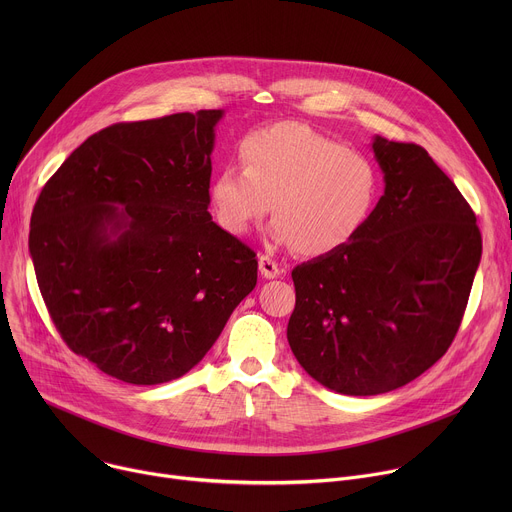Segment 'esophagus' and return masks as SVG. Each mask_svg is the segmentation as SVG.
<instances>
[{"label": "esophagus", "instance_id": "34e87169", "mask_svg": "<svg viewBox=\"0 0 512 512\" xmlns=\"http://www.w3.org/2000/svg\"><path fill=\"white\" fill-rule=\"evenodd\" d=\"M259 271H261V275L265 279H275V277H279L283 273L281 267L271 257H267V255L259 257Z\"/></svg>", "mask_w": 512, "mask_h": 512}]
</instances>
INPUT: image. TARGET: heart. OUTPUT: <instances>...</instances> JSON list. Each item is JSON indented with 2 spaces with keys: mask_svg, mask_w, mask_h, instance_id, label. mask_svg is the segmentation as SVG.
I'll return each instance as SVG.
<instances>
[{
  "mask_svg": "<svg viewBox=\"0 0 512 512\" xmlns=\"http://www.w3.org/2000/svg\"><path fill=\"white\" fill-rule=\"evenodd\" d=\"M241 162L216 172L210 204L216 223L241 237L269 210V235L306 257L348 245L369 221L379 194L373 162L302 123H275L241 141Z\"/></svg>",
  "mask_w": 512,
  "mask_h": 512,
  "instance_id": "b5f03b06",
  "label": "heart"
}]
</instances>
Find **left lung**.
Masks as SVG:
<instances>
[{
  "label": "left lung",
  "mask_w": 512,
  "mask_h": 512,
  "mask_svg": "<svg viewBox=\"0 0 512 512\" xmlns=\"http://www.w3.org/2000/svg\"><path fill=\"white\" fill-rule=\"evenodd\" d=\"M385 194L342 249L291 271V352L324 387L399 389L450 348L482 255L476 214L417 143L373 141Z\"/></svg>",
  "instance_id": "left-lung-1"
}]
</instances>
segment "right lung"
Listing matches in <instances>:
<instances>
[{
    "mask_svg": "<svg viewBox=\"0 0 512 512\" xmlns=\"http://www.w3.org/2000/svg\"><path fill=\"white\" fill-rule=\"evenodd\" d=\"M221 109L115 123L44 184L30 255L66 346L131 385L186 375L257 283L208 212Z\"/></svg>",
    "mask_w": 512,
    "mask_h": 512,
    "instance_id": "right-lung-1",
    "label": "right lung"
}]
</instances>
